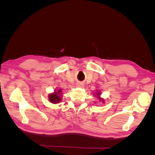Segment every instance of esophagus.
<instances>
[{"label":"esophagus","mask_w":155,"mask_h":155,"mask_svg":"<svg viewBox=\"0 0 155 155\" xmlns=\"http://www.w3.org/2000/svg\"><path fill=\"white\" fill-rule=\"evenodd\" d=\"M77 87H82V84L80 83H78V84H77Z\"/></svg>","instance_id":"obj_1"}]
</instances>
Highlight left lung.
<instances>
[{
  "mask_svg": "<svg viewBox=\"0 0 155 155\" xmlns=\"http://www.w3.org/2000/svg\"><path fill=\"white\" fill-rule=\"evenodd\" d=\"M95 95H96V96H97V97H98V99L100 100V101H103V102H104V99H102V98H101L100 96V92L98 91L97 92H96V94H95Z\"/></svg>",
  "mask_w": 155,
  "mask_h": 155,
  "instance_id": "left-lung-1",
  "label": "left lung"
}]
</instances>
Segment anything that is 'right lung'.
Returning a JSON list of instances; mask_svg holds the SVG:
<instances>
[{"mask_svg": "<svg viewBox=\"0 0 155 155\" xmlns=\"http://www.w3.org/2000/svg\"><path fill=\"white\" fill-rule=\"evenodd\" d=\"M61 90H58V91H54V92L50 94L48 96L49 100L52 104H58L61 100Z\"/></svg>", "mask_w": 155, "mask_h": 155, "instance_id": "add662e5", "label": "right lung"}]
</instances>
